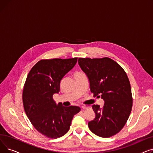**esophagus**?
<instances>
[{"label":"esophagus","instance_id":"1","mask_svg":"<svg viewBox=\"0 0 153 153\" xmlns=\"http://www.w3.org/2000/svg\"><path fill=\"white\" fill-rule=\"evenodd\" d=\"M89 108V107L86 106V105H83V106L82 107V108L83 110H85V109H87V108Z\"/></svg>","mask_w":153,"mask_h":153}]
</instances>
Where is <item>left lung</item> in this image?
Masks as SVG:
<instances>
[{
	"instance_id": "8db88e82",
	"label": "left lung",
	"mask_w": 153,
	"mask_h": 153,
	"mask_svg": "<svg viewBox=\"0 0 153 153\" xmlns=\"http://www.w3.org/2000/svg\"><path fill=\"white\" fill-rule=\"evenodd\" d=\"M79 65L85 72L94 96L100 97L104 105H93L94 120L88 123L91 131L100 137L118 133L130 115L133 98L129 79L124 69L109 58H79Z\"/></svg>"
}]
</instances>
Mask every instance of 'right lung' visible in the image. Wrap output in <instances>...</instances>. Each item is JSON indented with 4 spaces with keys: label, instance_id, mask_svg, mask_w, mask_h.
Returning a JSON list of instances; mask_svg holds the SVG:
<instances>
[{
    "label": "right lung",
    "instance_id": "right-lung-1",
    "mask_svg": "<svg viewBox=\"0 0 153 153\" xmlns=\"http://www.w3.org/2000/svg\"><path fill=\"white\" fill-rule=\"evenodd\" d=\"M77 61V58L40 60L27 76L22 94L24 110L35 129L48 138L65 134L74 115L81 110L77 106L57 105L53 98L60 91L61 79Z\"/></svg>",
    "mask_w": 153,
    "mask_h": 153
}]
</instances>
